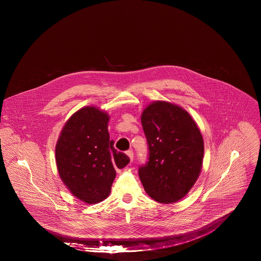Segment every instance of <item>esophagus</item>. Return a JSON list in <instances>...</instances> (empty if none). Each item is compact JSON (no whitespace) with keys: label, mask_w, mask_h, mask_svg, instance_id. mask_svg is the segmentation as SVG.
I'll list each match as a JSON object with an SVG mask.
<instances>
[{"label":"esophagus","mask_w":261,"mask_h":261,"mask_svg":"<svg viewBox=\"0 0 261 261\" xmlns=\"http://www.w3.org/2000/svg\"><path fill=\"white\" fill-rule=\"evenodd\" d=\"M125 153H126L127 156L129 158V161L133 162V160H134V152H133V150H127Z\"/></svg>","instance_id":"34e87169"}]
</instances>
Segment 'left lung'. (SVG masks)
Listing matches in <instances>:
<instances>
[{
    "label": "left lung",
    "instance_id": "8db88e82",
    "mask_svg": "<svg viewBox=\"0 0 261 261\" xmlns=\"http://www.w3.org/2000/svg\"><path fill=\"white\" fill-rule=\"evenodd\" d=\"M141 119L149 146V161L139 169L141 182L154 201L175 203L186 196L201 173V132L185 110L167 101L149 105Z\"/></svg>",
    "mask_w": 261,
    "mask_h": 261
}]
</instances>
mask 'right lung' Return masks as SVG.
<instances>
[{"mask_svg": "<svg viewBox=\"0 0 261 261\" xmlns=\"http://www.w3.org/2000/svg\"><path fill=\"white\" fill-rule=\"evenodd\" d=\"M110 116L94 107H84L64 124L55 148L59 176L77 199L96 204L111 193L115 169L129 158L113 147L108 129Z\"/></svg>", "mask_w": 261, "mask_h": 261, "instance_id": "1", "label": "right lung"}]
</instances>
